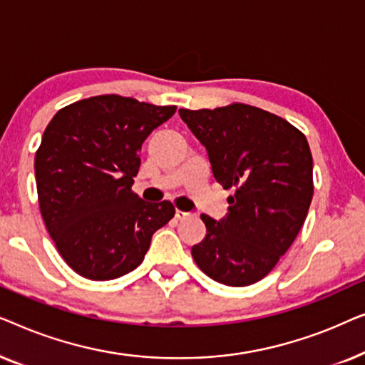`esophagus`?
Listing matches in <instances>:
<instances>
[{
	"mask_svg": "<svg viewBox=\"0 0 365 365\" xmlns=\"http://www.w3.org/2000/svg\"><path fill=\"white\" fill-rule=\"evenodd\" d=\"M187 216H191V214L184 212V211H181V209H176V217L178 219H186Z\"/></svg>",
	"mask_w": 365,
	"mask_h": 365,
	"instance_id": "1",
	"label": "esophagus"
}]
</instances>
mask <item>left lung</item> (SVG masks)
Returning a JSON list of instances; mask_svg holds the SVG:
<instances>
[{
  "instance_id": "left-lung-1",
  "label": "left lung",
  "mask_w": 365,
  "mask_h": 365,
  "mask_svg": "<svg viewBox=\"0 0 365 365\" xmlns=\"http://www.w3.org/2000/svg\"><path fill=\"white\" fill-rule=\"evenodd\" d=\"M207 149L216 181L232 189L221 222L201 214L206 237L191 249L216 282L244 287L266 277L287 252L314 194L307 139L286 119L244 103L179 109Z\"/></svg>"
}]
</instances>
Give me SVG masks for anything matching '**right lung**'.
<instances>
[{"mask_svg": "<svg viewBox=\"0 0 365 365\" xmlns=\"http://www.w3.org/2000/svg\"><path fill=\"white\" fill-rule=\"evenodd\" d=\"M174 113L101 94L61 108L44 129L34 156L39 211L79 276L109 281L131 272L153 234L174 217L171 201L146 202L131 189L144 139Z\"/></svg>", "mask_w": 365, "mask_h": 365, "instance_id": "1", "label": "right lung"}]
</instances>
